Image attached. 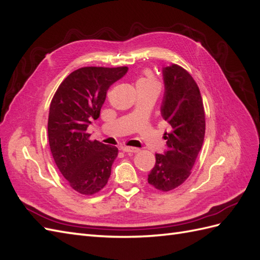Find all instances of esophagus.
<instances>
[{
	"label": "esophagus",
	"instance_id": "obj_1",
	"mask_svg": "<svg viewBox=\"0 0 260 260\" xmlns=\"http://www.w3.org/2000/svg\"><path fill=\"white\" fill-rule=\"evenodd\" d=\"M121 150L123 152H132V153H136V152L139 151L138 148H134V147H122Z\"/></svg>",
	"mask_w": 260,
	"mask_h": 260
}]
</instances>
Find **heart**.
Returning a JSON list of instances; mask_svg holds the SVG:
<instances>
[{
    "label": "heart",
    "mask_w": 260,
    "mask_h": 260,
    "mask_svg": "<svg viewBox=\"0 0 260 260\" xmlns=\"http://www.w3.org/2000/svg\"><path fill=\"white\" fill-rule=\"evenodd\" d=\"M148 86H157L156 80L153 78L149 72L145 73L143 76L137 80V88H142V87H148Z\"/></svg>",
    "instance_id": "obj_1"
}]
</instances>
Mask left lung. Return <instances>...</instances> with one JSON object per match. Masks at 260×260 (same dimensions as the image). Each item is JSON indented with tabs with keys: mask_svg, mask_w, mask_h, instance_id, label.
<instances>
[{
	"mask_svg": "<svg viewBox=\"0 0 260 260\" xmlns=\"http://www.w3.org/2000/svg\"><path fill=\"white\" fill-rule=\"evenodd\" d=\"M164 96L161 116L169 123L164 132L168 150L155 154L149 184L163 192L180 186L191 174L205 136L203 100L195 80L184 68L172 64L162 69Z\"/></svg>",
	"mask_w": 260,
	"mask_h": 260,
	"instance_id": "8db88e82",
	"label": "left lung"
}]
</instances>
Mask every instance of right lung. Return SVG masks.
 I'll list each match as a JSON object with an SVG mask.
<instances>
[{
    "label": "right lung",
    "instance_id": "obj_1",
    "mask_svg": "<svg viewBox=\"0 0 260 260\" xmlns=\"http://www.w3.org/2000/svg\"><path fill=\"white\" fill-rule=\"evenodd\" d=\"M128 67H82L59 85L49 106L48 141L62 176L75 191L92 195L104 188L118 148L90 141L88 125L100 116L107 90Z\"/></svg>",
    "mask_w": 260,
    "mask_h": 260
}]
</instances>
